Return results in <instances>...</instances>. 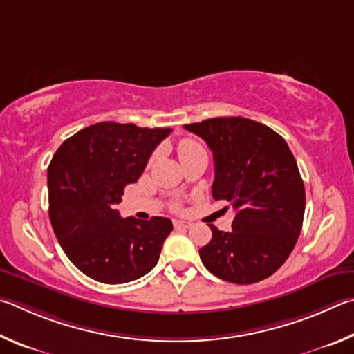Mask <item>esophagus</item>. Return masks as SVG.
Listing matches in <instances>:
<instances>
[{
    "instance_id": "obj_1",
    "label": "esophagus",
    "mask_w": 354,
    "mask_h": 354,
    "mask_svg": "<svg viewBox=\"0 0 354 354\" xmlns=\"http://www.w3.org/2000/svg\"><path fill=\"white\" fill-rule=\"evenodd\" d=\"M191 225V222H188V221H174V227L176 228H189Z\"/></svg>"
}]
</instances>
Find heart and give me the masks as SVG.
Returning a JSON list of instances; mask_svg holds the SVG:
<instances>
[{
	"mask_svg": "<svg viewBox=\"0 0 354 354\" xmlns=\"http://www.w3.org/2000/svg\"><path fill=\"white\" fill-rule=\"evenodd\" d=\"M197 149H201V146L197 145L196 141L185 140L180 142V146H178V155H180V158H183L185 155L194 152V151H197ZM174 208H178V203H174Z\"/></svg>",
	"mask_w": 354,
	"mask_h": 354,
	"instance_id": "obj_1",
	"label": "heart"
}]
</instances>
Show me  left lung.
<instances>
[{
    "label": "left lung",
    "instance_id": "8db88e82",
    "mask_svg": "<svg viewBox=\"0 0 354 354\" xmlns=\"http://www.w3.org/2000/svg\"><path fill=\"white\" fill-rule=\"evenodd\" d=\"M214 158V201L234 208L232 232L212 228L199 250L205 268L221 280L252 284L281 268L300 236L305 185L283 136L241 116L187 124Z\"/></svg>",
    "mask_w": 354,
    "mask_h": 354
}]
</instances>
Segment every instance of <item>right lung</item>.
<instances>
[{
  "label": "right lung",
  "mask_w": 354,
  "mask_h": 354,
  "mask_svg": "<svg viewBox=\"0 0 354 354\" xmlns=\"http://www.w3.org/2000/svg\"><path fill=\"white\" fill-rule=\"evenodd\" d=\"M169 133L105 121L79 130L55 151L48 167L49 221L65 255L93 280L129 283L158 263L171 219H122L116 205Z\"/></svg>",
  "instance_id": "obj_1"
}]
</instances>
